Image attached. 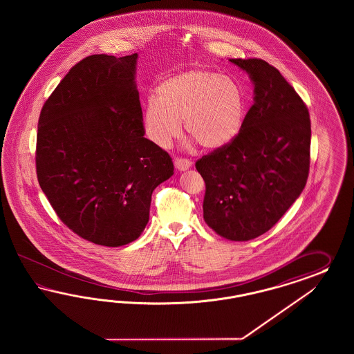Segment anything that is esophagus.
Returning <instances> with one entry per match:
<instances>
[{
    "label": "esophagus",
    "instance_id": "1",
    "mask_svg": "<svg viewBox=\"0 0 354 354\" xmlns=\"http://www.w3.org/2000/svg\"><path fill=\"white\" fill-rule=\"evenodd\" d=\"M174 163H175V167H176L179 171H185V170H188V169L192 166V161L184 160V158H175Z\"/></svg>",
    "mask_w": 354,
    "mask_h": 354
}]
</instances>
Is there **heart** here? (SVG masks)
I'll use <instances>...</instances> for the list:
<instances>
[{
  "label": "heart",
  "instance_id": "b5f03b06",
  "mask_svg": "<svg viewBox=\"0 0 354 354\" xmlns=\"http://www.w3.org/2000/svg\"><path fill=\"white\" fill-rule=\"evenodd\" d=\"M249 111L244 86L232 77L192 68L165 79L147 100L142 124L147 138L167 148L184 129L206 150L223 149L241 133Z\"/></svg>",
  "mask_w": 354,
  "mask_h": 354
}]
</instances>
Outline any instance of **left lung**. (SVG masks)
<instances>
[{
	"label": "left lung",
	"mask_w": 354,
	"mask_h": 354,
	"mask_svg": "<svg viewBox=\"0 0 354 354\" xmlns=\"http://www.w3.org/2000/svg\"><path fill=\"white\" fill-rule=\"evenodd\" d=\"M253 83L237 139L196 162L206 184L204 219L218 235L248 241L268 232L304 191L310 165L308 107L263 59L231 58Z\"/></svg>",
	"instance_id": "8db88e82"
}]
</instances>
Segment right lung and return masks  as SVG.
Masks as SVG:
<instances>
[{"label": "right lung", "mask_w": 354, "mask_h": 354, "mask_svg": "<svg viewBox=\"0 0 354 354\" xmlns=\"http://www.w3.org/2000/svg\"><path fill=\"white\" fill-rule=\"evenodd\" d=\"M138 53L89 55L44 104L36 142L39 184L59 219L104 247L136 240L151 193L174 175L171 157L144 138Z\"/></svg>", "instance_id": "right-lung-1"}]
</instances>
